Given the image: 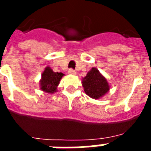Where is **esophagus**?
<instances>
[{
  "label": "esophagus",
  "instance_id": "34e87169",
  "mask_svg": "<svg viewBox=\"0 0 151 151\" xmlns=\"http://www.w3.org/2000/svg\"><path fill=\"white\" fill-rule=\"evenodd\" d=\"M68 73H69L70 74H71V75H76V71L75 70H73V69H70V70H69Z\"/></svg>",
  "mask_w": 151,
  "mask_h": 151
}]
</instances>
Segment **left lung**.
Returning a JSON list of instances; mask_svg holds the SVG:
<instances>
[{
    "label": "left lung",
    "instance_id": "obj_1",
    "mask_svg": "<svg viewBox=\"0 0 151 151\" xmlns=\"http://www.w3.org/2000/svg\"><path fill=\"white\" fill-rule=\"evenodd\" d=\"M81 83L85 93L93 99H99L103 97L110 89L106 78L94 67L87 73L85 78H82Z\"/></svg>",
    "mask_w": 151,
    "mask_h": 151
}]
</instances>
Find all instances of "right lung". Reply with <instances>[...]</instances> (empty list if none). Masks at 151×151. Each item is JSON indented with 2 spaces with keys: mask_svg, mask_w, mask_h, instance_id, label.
<instances>
[{
  "mask_svg": "<svg viewBox=\"0 0 151 151\" xmlns=\"http://www.w3.org/2000/svg\"><path fill=\"white\" fill-rule=\"evenodd\" d=\"M64 74L62 73L53 72V70L47 66L41 73L40 80V89L43 92L54 93L58 91V86Z\"/></svg>",
  "mask_w": 151,
  "mask_h": 151,
  "instance_id": "add662e5",
  "label": "right lung"
}]
</instances>
